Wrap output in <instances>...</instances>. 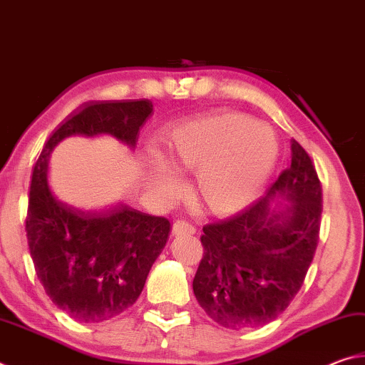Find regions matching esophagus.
Masks as SVG:
<instances>
[{"label": "esophagus", "mask_w": 365, "mask_h": 365, "mask_svg": "<svg viewBox=\"0 0 365 365\" xmlns=\"http://www.w3.org/2000/svg\"><path fill=\"white\" fill-rule=\"evenodd\" d=\"M196 232V227L188 220H177L174 227H172V233L174 235H193Z\"/></svg>", "instance_id": "esophagus-1"}]
</instances>
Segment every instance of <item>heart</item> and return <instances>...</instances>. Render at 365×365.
Instances as JSON below:
<instances>
[{"mask_svg":"<svg viewBox=\"0 0 365 365\" xmlns=\"http://www.w3.org/2000/svg\"><path fill=\"white\" fill-rule=\"evenodd\" d=\"M277 156L279 143L270 127L238 110H215L163 132L158 143L160 164L151 168L150 185L160 197L172 200L182 183L171 173L193 170L196 205L207 214L232 215L261 193Z\"/></svg>","mask_w":365,"mask_h":365,"instance_id":"heart-1","label":"heart"}]
</instances>
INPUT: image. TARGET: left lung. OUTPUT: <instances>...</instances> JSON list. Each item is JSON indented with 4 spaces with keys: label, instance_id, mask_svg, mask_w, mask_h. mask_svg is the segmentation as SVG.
<instances>
[{
    "label": "left lung",
    "instance_id": "left-lung-1",
    "mask_svg": "<svg viewBox=\"0 0 365 365\" xmlns=\"http://www.w3.org/2000/svg\"><path fill=\"white\" fill-rule=\"evenodd\" d=\"M320 215L316 168L292 140V164L262 197L235 217L202 227L205 255L193 292L207 316L235 330L279 317L316 255Z\"/></svg>",
    "mask_w": 365,
    "mask_h": 365
}]
</instances>
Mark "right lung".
Masks as SVG:
<instances>
[{"mask_svg":"<svg viewBox=\"0 0 365 365\" xmlns=\"http://www.w3.org/2000/svg\"><path fill=\"white\" fill-rule=\"evenodd\" d=\"M153 113L150 100L83 104L53 132L34 165L26 232L38 280L54 304L78 322H104L130 307L168 243L170 222L115 206H72L48 185L51 151L71 135L109 133L135 148Z\"/></svg>","mask_w":365,"mask_h":365,"instance_id":"right-lung-1","label":"right lung"}]
</instances>
